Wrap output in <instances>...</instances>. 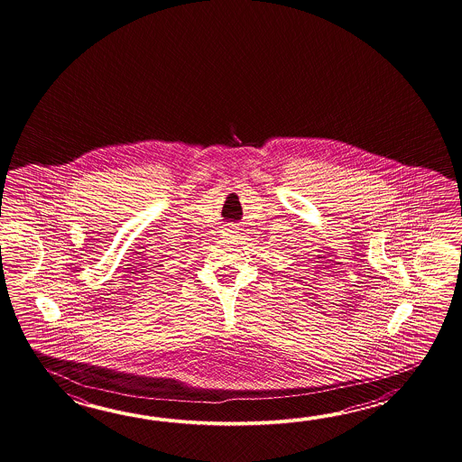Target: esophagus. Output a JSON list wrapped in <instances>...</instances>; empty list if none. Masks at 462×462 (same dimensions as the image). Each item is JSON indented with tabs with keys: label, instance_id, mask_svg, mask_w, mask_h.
<instances>
[{
	"label": "esophagus",
	"instance_id": "34e87169",
	"mask_svg": "<svg viewBox=\"0 0 462 462\" xmlns=\"http://www.w3.org/2000/svg\"><path fill=\"white\" fill-rule=\"evenodd\" d=\"M235 235H237V227H236L235 225H231V226H227L226 229H225V236H226V237H233Z\"/></svg>",
	"mask_w": 462,
	"mask_h": 462
}]
</instances>
